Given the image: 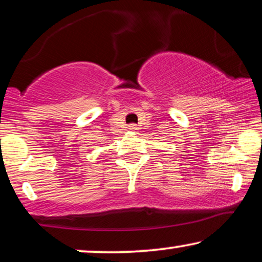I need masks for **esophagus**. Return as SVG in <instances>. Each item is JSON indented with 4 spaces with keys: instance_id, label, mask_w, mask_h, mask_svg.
<instances>
[{
    "instance_id": "1",
    "label": "esophagus",
    "mask_w": 262,
    "mask_h": 262,
    "mask_svg": "<svg viewBox=\"0 0 262 262\" xmlns=\"http://www.w3.org/2000/svg\"><path fill=\"white\" fill-rule=\"evenodd\" d=\"M128 128H130V130H137V126H136V125L135 124H131L130 125V126H128Z\"/></svg>"
}]
</instances>
